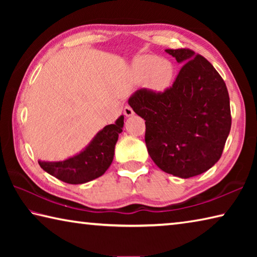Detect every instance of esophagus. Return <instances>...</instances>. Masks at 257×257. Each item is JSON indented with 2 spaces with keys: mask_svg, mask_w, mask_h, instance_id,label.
Here are the masks:
<instances>
[{
  "mask_svg": "<svg viewBox=\"0 0 257 257\" xmlns=\"http://www.w3.org/2000/svg\"><path fill=\"white\" fill-rule=\"evenodd\" d=\"M123 113L125 116H133L134 115V110L129 105H125L123 108Z\"/></svg>",
  "mask_w": 257,
  "mask_h": 257,
  "instance_id": "obj_1",
  "label": "esophagus"
}]
</instances>
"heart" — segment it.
<instances>
[{
	"label": "heart",
	"instance_id": "b5f03b06",
	"mask_svg": "<svg viewBox=\"0 0 257 257\" xmlns=\"http://www.w3.org/2000/svg\"><path fill=\"white\" fill-rule=\"evenodd\" d=\"M135 73L139 80L149 81L152 88L163 92L172 84L175 67L168 60H161L154 55H144L135 63Z\"/></svg>",
	"mask_w": 257,
	"mask_h": 257
}]
</instances>
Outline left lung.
<instances>
[{
    "instance_id": "obj_1",
    "label": "left lung",
    "mask_w": 257,
    "mask_h": 257,
    "mask_svg": "<svg viewBox=\"0 0 257 257\" xmlns=\"http://www.w3.org/2000/svg\"><path fill=\"white\" fill-rule=\"evenodd\" d=\"M182 67L164 92L141 88L129 105L145 120L149 154L161 170L195 177L222 155L231 128L229 94L214 67L189 49L165 50Z\"/></svg>"
}]
</instances>
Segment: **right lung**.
Segmentation results:
<instances>
[{
	"label": "right lung",
	"mask_w": 257,
	"mask_h": 257,
	"mask_svg": "<svg viewBox=\"0 0 257 257\" xmlns=\"http://www.w3.org/2000/svg\"><path fill=\"white\" fill-rule=\"evenodd\" d=\"M123 128V115L114 124L105 125L86 149L72 158L59 162L38 161L43 170L67 184H85L104 175L110 167L119 134Z\"/></svg>",
	"instance_id": "1"
}]
</instances>
